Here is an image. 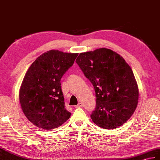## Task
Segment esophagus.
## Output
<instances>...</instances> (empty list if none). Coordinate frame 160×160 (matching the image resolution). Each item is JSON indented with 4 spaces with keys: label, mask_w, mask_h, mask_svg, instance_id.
Listing matches in <instances>:
<instances>
[{
    "label": "esophagus",
    "mask_w": 160,
    "mask_h": 160,
    "mask_svg": "<svg viewBox=\"0 0 160 160\" xmlns=\"http://www.w3.org/2000/svg\"><path fill=\"white\" fill-rule=\"evenodd\" d=\"M81 107H82V103H79L78 105L74 106V108H81Z\"/></svg>",
    "instance_id": "1"
}]
</instances>
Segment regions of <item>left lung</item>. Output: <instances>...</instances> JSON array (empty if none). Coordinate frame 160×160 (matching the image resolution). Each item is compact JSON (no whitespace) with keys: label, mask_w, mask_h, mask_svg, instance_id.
<instances>
[{"label":"left lung","mask_w":160,"mask_h":160,"mask_svg":"<svg viewBox=\"0 0 160 160\" xmlns=\"http://www.w3.org/2000/svg\"><path fill=\"white\" fill-rule=\"evenodd\" d=\"M76 63L92 83L96 107L91 115L95 124L105 129L120 127L132 117L138 100V88L124 58L107 48L81 53Z\"/></svg>","instance_id":"left-lung-1"}]
</instances>
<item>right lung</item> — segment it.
<instances>
[{
	"label": "right lung",
	"mask_w": 160,
	"mask_h": 160,
	"mask_svg": "<svg viewBox=\"0 0 160 160\" xmlns=\"http://www.w3.org/2000/svg\"><path fill=\"white\" fill-rule=\"evenodd\" d=\"M78 55L48 51L37 58L28 69L19 98L25 116L37 127L50 130L61 126L71 116L65 108L61 79Z\"/></svg>",
	"instance_id": "obj_1"
}]
</instances>
